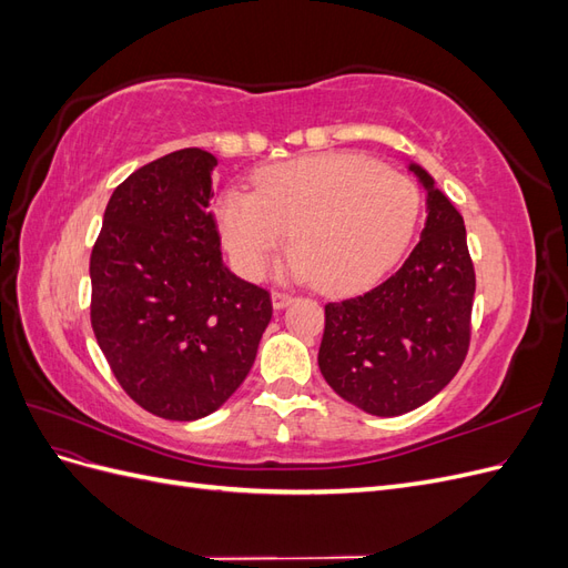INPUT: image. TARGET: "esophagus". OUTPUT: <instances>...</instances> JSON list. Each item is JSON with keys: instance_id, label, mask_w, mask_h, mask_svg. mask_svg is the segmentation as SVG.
Here are the masks:
<instances>
[{"instance_id": "obj_1", "label": "esophagus", "mask_w": 568, "mask_h": 568, "mask_svg": "<svg viewBox=\"0 0 568 568\" xmlns=\"http://www.w3.org/2000/svg\"><path fill=\"white\" fill-rule=\"evenodd\" d=\"M291 301H294V296L284 294V291H272V307H274V311H282V307H286Z\"/></svg>"}]
</instances>
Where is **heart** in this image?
Returning a JSON list of instances; mask_svg holds the SVG:
<instances>
[{"label":"heart","instance_id":"heart-1","mask_svg":"<svg viewBox=\"0 0 568 568\" xmlns=\"http://www.w3.org/2000/svg\"><path fill=\"white\" fill-rule=\"evenodd\" d=\"M422 211L417 184L357 153H317L277 163L255 178V192L230 189L217 220L234 263L263 277L286 230L294 248L282 272L343 294L398 261Z\"/></svg>","mask_w":568,"mask_h":568}]
</instances>
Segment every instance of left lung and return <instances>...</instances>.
I'll use <instances>...</instances> for the list:
<instances>
[{
	"label": "left lung",
	"instance_id": "obj_1",
	"mask_svg": "<svg viewBox=\"0 0 568 568\" xmlns=\"http://www.w3.org/2000/svg\"><path fill=\"white\" fill-rule=\"evenodd\" d=\"M407 170L426 194L419 244L379 286L326 303L317 355L334 393L376 417L405 415L448 386L471 332L476 277L464 220L428 170Z\"/></svg>",
	"mask_w": 568,
	"mask_h": 568
}]
</instances>
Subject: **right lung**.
Here are the masks:
<instances>
[{"label":"right lung","mask_w":568,"mask_h":568,"mask_svg":"<svg viewBox=\"0 0 568 568\" xmlns=\"http://www.w3.org/2000/svg\"><path fill=\"white\" fill-rule=\"evenodd\" d=\"M217 159L180 149L115 186L90 257L92 329L118 384L173 422L244 384L272 301L225 265L211 213Z\"/></svg>","instance_id":"add662e5"}]
</instances>
